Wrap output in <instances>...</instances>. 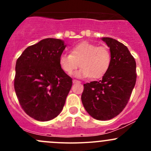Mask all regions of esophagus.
<instances>
[{
  "label": "esophagus",
  "mask_w": 151,
  "mask_h": 151,
  "mask_svg": "<svg viewBox=\"0 0 151 151\" xmlns=\"http://www.w3.org/2000/svg\"><path fill=\"white\" fill-rule=\"evenodd\" d=\"M81 82L79 81V80H73V83H80Z\"/></svg>",
  "instance_id": "obj_1"
}]
</instances>
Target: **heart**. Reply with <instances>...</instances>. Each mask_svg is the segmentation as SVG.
Here are the masks:
<instances>
[{"mask_svg":"<svg viewBox=\"0 0 151 151\" xmlns=\"http://www.w3.org/2000/svg\"><path fill=\"white\" fill-rule=\"evenodd\" d=\"M111 60L110 50L107 47L83 42L73 47L70 55L62 54L59 58V64L68 75L72 74L80 65L82 68L76 73L77 77L99 79L107 72Z\"/></svg>","mask_w":151,"mask_h":151,"instance_id":"b5f03b06","label":"heart"}]
</instances>
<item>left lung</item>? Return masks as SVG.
Masks as SVG:
<instances>
[{"mask_svg":"<svg viewBox=\"0 0 151 151\" xmlns=\"http://www.w3.org/2000/svg\"><path fill=\"white\" fill-rule=\"evenodd\" d=\"M112 56L102 80L84 84L81 99L93 118L106 121L119 115L127 104L137 80L136 62L127 47L115 39L101 38Z\"/></svg>","mask_w":151,"mask_h":151,"instance_id":"8db88e82","label":"left lung"}]
</instances>
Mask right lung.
I'll list each match as a JSON object with an SVG mask.
<instances>
[{
    "label": "right lung",
    "instance_id": "right-lung-1",
    "mask_svg": "<svg viewBox=\"0 0 151 151\" xmlns=\"http://www.w3.org/2000/svg\"><path fill=\"white\" fill-rule=\"evenodd\" d=\"M66 47L63 40L48 38L27 47L17 60L15 93L25 113L36 121L55 118L66 102L72 79L59 64Z\"/></svg>",
    "mask_w": 151,
    "mask_h": 151
}]
</instances>
